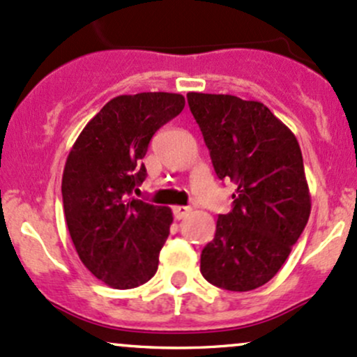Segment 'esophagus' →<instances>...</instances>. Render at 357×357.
Instances as JSON below:
<instances>
[{
  "instance_id": "esophagus-1",
  "label": "esophagus",
  "mask_w": 357,
  "mask_h": 357,
  "mask_svg": "<svg viewBox=\"0 0 357 357\" xmlns=\"http://www.w3.org/2000/svg\"><path fill=\"white\" fill-rule=\"evenodd\" d=\"M190 211H192L190 207H187V206H175L174 207V218L175 219H183L185 215H189Z\"/></svg>"
}]
</instances>
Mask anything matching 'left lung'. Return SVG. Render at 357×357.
I'll return each mask as SVG.
<instances>
[{"label":"left lung","instance_id":"8db88e82","mask_svg":"<svg viewBox=\"0 0 357 357\" xmlns=\"http://www.w3.org/2000/svg\"><path fill=\"white\" fill-rule=\"evenodd\" d=\"M187 101L215 174L238 187L202 250L200 273L224 290H255L278 273L310 215L298 142L263 102L202 92Z\"/></svg>","mask_w":357,"mask_h":357}]
</instances>
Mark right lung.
<instances>
[{
    "label": "right lung",
    "mask_w": 357,
    "mask_h": 357,
    "mask_svg": "<svg viewBox=\"0 0 357 357\" xmlns=\"http://www.w3.org/2000/svg\"><path fill=\"white\" fill-rule=\"evenodd\" d=\"M183 106V96L172 92L118 96L87 123L67 157V227L84 266L107 287L128 290L157 273L174 215L130 195L146 177L142 160L151 136Z\"/></svg>",
    "instance_id": "obj_1"
}]
</instances>
